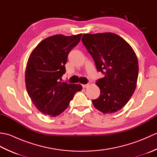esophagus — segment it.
<instances>
[{
  "label": "esophagus",
  "mask_w": 157,
  "mask_h": 157,
  "mask_svg": "<svg viewBox=\"0 0 157 157\" xmlns=\"http://www.w3.org/2000/svg\"><path fill=\"white\" fill-rule=\"evenodd\" d=\"M88 86H89L88 84H83V85H82V87L84 88H87Z\"/></svg>",
  "instance_id": "1"
}]
</instances>
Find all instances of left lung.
Wrapping results in <instances>:
<instances>
[{"label": "left lung", "instance_id": "left-lung-1", "mask_svg": "<svg viewBox=\"0 0 157 157\" xmlns=\"http://www.w3.org/2000/svg\"><path fill=\"white\" fill-rule=\"evenodd\" d=\"M82 41L92 56L97 71L104 75L96 84L99 97L92 100L96 109L113 113L123 107L134 94L138 76V63L128 42L113 33L84 34Z\"/></svg>", "mask_w": 157, "mask_h": 157}]
</instances>
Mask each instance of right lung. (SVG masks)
<instances>
[{
	"label": "right lung",
	"instance_id": "obj_1",
	"mask_svg": "<svg viewBox=\"0 0 157 157\" xmlns=\"http://www.w3.org/2000/svg\"><path fill=\"white\" fill-rule=\"evenodd\" d=\"M82 34L55 35L40 43L31 53L25 71L26 89L40 111L50 117L61 114L82 86L61 82L69 52Z\"/></svg>",
	"mask_w": 157,
	"mask_h": 157
}]
</instances>
